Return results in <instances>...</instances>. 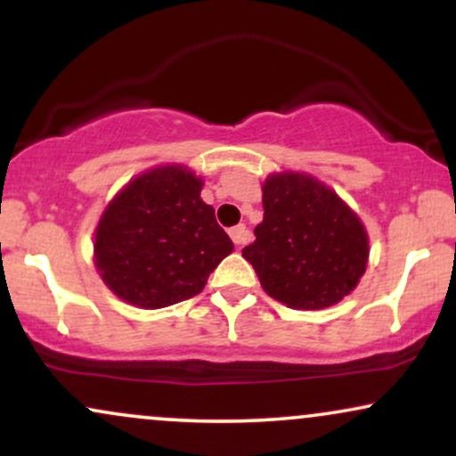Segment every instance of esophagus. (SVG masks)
I'll return each instance as SVG.
<instances>
[{
	"mask_svg": "<svg viewBox=\"0 0 456 456\" xmlns=\"http://www.w3.org/2000/svg\"><path fill=\"white\" fill-rule=\"evenodd\" d=\"M229 235H232L233 244H238V246H244L250 240V232L246 224H238V227H233L232 232H229Z\"/></svg>",
	"mask_w": 456,
	"mask_h": 456,
	"instance_id": "1",
	"label": "esophagus"
}]
</instances>
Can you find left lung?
I'll return each mask as SVG.
<instances>
[{"mask_svg":"<svg viewBox=\"0 0 456 456\" xmlns=\"http://www.w3.org/2000/svg\"><path fill=\"white\" fill-rule=\"evenodd\" d=\"M242 257L270 297L315 311L337 305L358 285L369 238L360 218L317 180L270 175L264 184V221Z\"/></svg>","mask_w":456,"mask_h":456,"instance_id":"left-lung-1","label":"left lung"}]
</instances>
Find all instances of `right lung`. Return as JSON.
<instances>
[{
  "instance_id": "add662e5",
  "label": "right lung",
  "mask_w": 456,
  "mask_h": 456,
  "mask_svg": "<svg viewBox=\"0 0 456 456\" xmlns=\"http://www.w3.org/2000/svg\"><path fill=\"white\" fill-rule=\"evenodd\" d=\"M201 180L160 167L119 192L96 229V268L109 289L141 308H162L201 294L208 276L233 250L201 201Z\"/></svg>"
}]
</instances>
